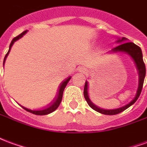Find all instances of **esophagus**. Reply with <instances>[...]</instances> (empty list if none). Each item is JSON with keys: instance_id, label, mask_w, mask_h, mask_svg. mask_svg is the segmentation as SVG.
Listing matches in <instances>:
<instances>
[{"instance_id": "1", "label": "esophagus", "mask_w": 147, "mask_h": 147, "mask_svg": "<svg viewBox=\"0 0 147 147\" xmlns=\"http://www.w3.org/2000/svg\"><path fill=\"white\" fill-rule=\"evenodd\" d=\"M78 71H80V72H83V73H85L86 71V69L84 67H78Z\"/></svg>"}]
</instances>
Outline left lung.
Masks as SVG:
<instances>
[{
  "label": "left lung",
  "mask_w": 147,
  "mask_h": 147,
  "mask_svg": "<svg viewBox=\"0 0 147 147\" xmlns=\"http://www.w3.org/2000/svg\"><path fill=\"white\" fill-rule=\"evenodd\" d=\"M127 41L126 38H122L121 39H118L117 42L118 43H121L120 45H117V47L113 48L111 52H124L127 53L132 57V59L135 61L136 64V67L138 68L139 75V87L137 90V93L135 97V98L133 99L131 102L128 103L127 105H124L123 107L120 108L115 109H103L98 107L97 105L93 104L92 102L90 100L89 96H88V91H87V86H88V83L86 81L85 83V86H84V91H83V94H84V98L86 99L87 104L90 105V107L94 109V110L100 113L105 114V115H116L124 111L126 109L130 107L131 105H132L135 102L137 101V99L139 98V95L142 91V86H143V82H144V79H145L146 76V66L144 62H143V59H142V50L139 46L136 45L133 42H124Z\"/></svg>",
  "instance_id": "1"
}]
</instances>
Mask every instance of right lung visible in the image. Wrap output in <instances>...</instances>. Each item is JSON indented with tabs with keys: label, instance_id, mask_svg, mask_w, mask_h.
Returning a JSON list of instances; mask_svg holds the SVG:
<instances>
[{
	"label": "right lung",
	"instance_id": "add662e5",
	"mask_svg": "<svg viewBox=\"0 0 147 147\" xmlns=\"http://www.w3.org/2000/svg\"><path fill=\"white\" fill-rule=\"evenodd\" d=\"M27 30H25V31H24L23 33H21L20 35L15 37L14 38L12 39L11 44H10V46H9V50H8V52L7 53V54L5 55L3 64H5L6 57H8V53H9V52H10V49H11L12 45L14 44V42H16V41H17L18 39L21 38L24 36L25 34L27 33ZM71 80V77H68L67 79H66V80H64V82H62V83L61 84V86H59V90H58L57 95V97L53 99V102H51V103H50L47 107H45V108H44L43 109H40V110H31V109L25 108V107H23V106H22V107H23L25 110H27V112L31 113H33V114H35V115H47V114L49 113H53V111L56 110V109L58 108V106L60 105V104H61V100H62V97H63V92H64V88L66 87V86H67V83L69 82V80Z\"/></svg>",
	"mask_w": 147,
	"mask_h": 147
}]
</instances>
